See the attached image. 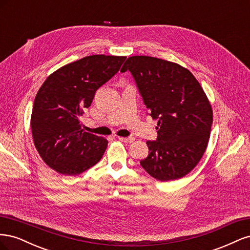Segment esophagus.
I'll list each match as a JSON object with an SVG mask.
<instances>
[{"label":"esophagus","instance_id":"34e87169","mask_svg":"<svg viewBox=\"0 0 250 250\" xmlns=\"http://www.w3.org/2000/svg\"><path fill=\"white\" fill-rule=\"evenodd\" d=\"M120 141H122V142H125V143H131V142H133V138H125V137H119L118 138Z\"/></svg>","mask_w":250,"mask_h":250}]
</instances>
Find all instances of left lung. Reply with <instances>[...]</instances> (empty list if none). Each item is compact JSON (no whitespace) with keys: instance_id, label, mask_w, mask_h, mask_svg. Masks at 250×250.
<instances>
[{"instance_id":"obj_1","label":"left lung","mask_w":250,"mask_h":250,"mask_svg":"<svg viewBox=\"0 0 250 250\" xmlns=\"http://www.w3.org/2000/svg\"><path fill=\"white\" fill-rule=\"evenodd\" d=\"M149 115L157 120V139L147 141L149 154L140 162L161 181L186 176L199 163L209 139L213 110L193 74L181 65L150 56L127 58Z\"/></svg>"}]
</instances>
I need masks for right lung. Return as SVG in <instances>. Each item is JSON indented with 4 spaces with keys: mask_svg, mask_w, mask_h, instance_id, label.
Returning <instances> with one entry per match:
<instances>
[{
    "mask_svg": "<svg viewBox=\"0 0 250 250\" xmlns=\"http://www.w3.org/2000/svg\"><path fill=\"white\" fill-rule=\"evenodd\" d=\"M125 59L86 56L60 67L42 83L33 104L31 130L35 148L50 168L77 175L101 160L108 142L83 130L80 117Z\"/></svg>",
    "mask_w": 250,
    "mask_h": 250,
    "instance_id": "right-lung-1",
    "label": "right lung"
}]
</instances>
